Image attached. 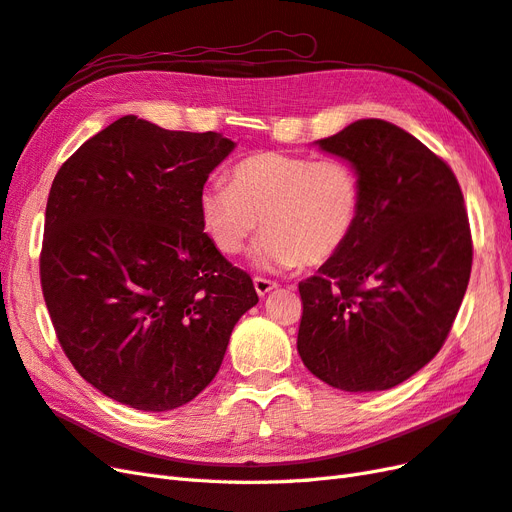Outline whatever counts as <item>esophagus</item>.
Returning a JSON list of instances; mask_svg holds the SVG:
<instances>
[{"mask_svg":"<svg viewBox=\"0 0 512 512\" xmlns=\"http://www.w3.org/2000/svg\"><path fill=\"white\" fill-rule=\"evenodd\" d=\"M254 288L258 292V297H267L271 290L277 288V284L271 280H265V277H254Z\"/></svg>","mask_w":512,"mask_h":512,"instance_id":"obj_1","label":"esophagus"}]
</instances>
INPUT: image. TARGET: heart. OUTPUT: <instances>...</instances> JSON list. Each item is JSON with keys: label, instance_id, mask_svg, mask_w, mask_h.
<instances>
[{"label": "heart", "instance_id": "1", "mask_svg": "<svg viewBox=\"0 0 512 512\" xmlns=\"http://www.w3.org/2000/svg\"><path fill=\"white\" fill-rule=\"evenodd\" d=\"M230 188L200 192V226L215 250L235 256L260 226L252 262L265 271L322 265L344 250L363 207V183L344 158L265 151L230 168Z\"/></svg>", "mask_w": 512, "mask_h": 512}]
</instances>
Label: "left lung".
I'll return each mask as SVG.
<instances>
[{
    "label": "left lung",
    "mask_w": 512,
    "mask_h": 512,
    "mask_svg": "<svg viewBox=\"0 0 512 512\" xmlns=\"http://www.w3.org/2000/svg\"><path fill=\"white\" fill-rule=\"evenodd\" d=\"M316 145L356 166L363 207L344 250L299 284L297 350L333 389H393L440 352L466 294L463 194L448 164L389 121L359 119Z\"/></svg>",
    "instance_id": "obj_1"
}]
</instances>
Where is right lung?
<instances>
[{
	"mask_svg": "<svg viewBox=\"0 0 512 512\" xmlns=\"http://www.w3.org/2000/svg\"><path fill=\"white\" fill-rule=\"evenodd\" d=\"M237 145L126 115L64 162L46 203L40 280L74 369L119 404L175 410L215 378L258 303L200 226L198 198Z\"/></svg>",
	"mask_w": 512,
	"mask_h": 512,
	"instance_id": "add662e5",
	"label": "right lung"
}]
</instances>
